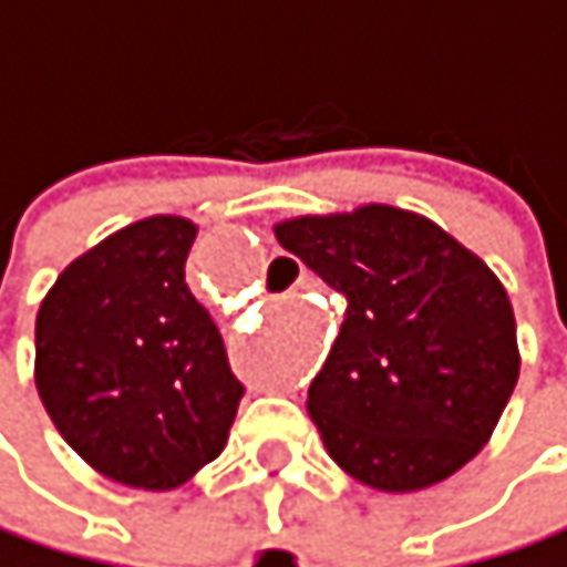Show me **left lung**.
I'll list each match as a JSON object with an SVG mask.
<instances>
[{
	"instance_id": "left-lung-1",
	"label": "left lung",
	"mask_w": 567,
	"mask_h": 567,
	"mask_svg": "<svg viewBox=\"0 0 567 567\" xmlns=\"http://www.w3.org/2000/svg\"><path fill=\"white\" fill-rule=\"evenodd\" d=\"M275 238L349 302L309 386L329 457L390 494L477 457L520 370L497 275L440 225L390 205L292 218Z\"/></svg>"
}]
</instances>
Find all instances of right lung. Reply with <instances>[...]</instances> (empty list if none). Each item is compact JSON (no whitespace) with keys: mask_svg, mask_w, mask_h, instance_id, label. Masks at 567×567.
<instances>
[{"mask_svg":"<svg viewBox=\"0 0 567 567\" xmlns=\"http://www.w3.org/2000/svg\"><path fill=\"white\" fill-rule=\"evenodd\" d=\"M197 228L154 215L73 265L35 316V390L103 477L171 491L228 443L245 386L187 281Z\"/></svg>","mask_w":567,"mask_h":567,"instance_id":"add662e5","label":"right lung"}]
</instances>
